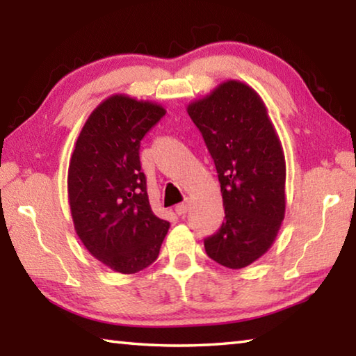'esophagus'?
I'll list each match as a JSON object with an SVG mask.
<instances>
[{"label": "esophagus", "mask_w": 356, "mask_h": 356, "mask_svg": "<svg viewBox=\"0 0 356 356\" xmlns=\"http://www.w3.org/2000/svg\"><path fill=\"white\" fill-rule=\"evenodd\" d=\"M186 212H188V202H182V204H179V206H176V213L179 216L185 215Z\"/></svg>", "instance_id": "esophagus-1"}]
</instances>
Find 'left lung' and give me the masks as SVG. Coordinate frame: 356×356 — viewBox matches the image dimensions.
Returning <instances> with one entry per match:
<instances>
[{"label": "left lung", "mask_w": 356, "mask_h": 356, "mask_svg": "<svg viewBox=\"0 0 356 356\" xmlns=\"http://www.w3.org/2000/svg\"><path fill=\"white\" fill-rule=\"evenodd\" d=\"M212 155L225 221L204 240L207 256L238 270L264 256L286 213V160L267 106L254 89L227 80L186 108Z\"/></svg>", "instance_id": "1"}]
</instances>
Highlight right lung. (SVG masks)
Segmentation results:
<instances>
[{
  "label": "right lung",
  "instance_id": "add662e5",
  "mask_svg": "<svg viewBox=\"0 0 356 356\" xmlns=\"http://www.w3.org/2000/svg\"><path fill=\"white\" fill-rule=\"evenodd\" d=\"M166 110L149 100L114 94L84 122L69 163L72 220L91 254L131 275L159 257L170 222L154 215L140 144Z\"/></svg>",
  "mask_w": 356,
  "mask_h": 356
}]
</instances>
